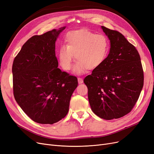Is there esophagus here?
I'll list each match as a JSON object with an SVG mask.
<instances>
[{
  "label": "esophagus",
  "mask_w": 154,
  "mask_h": 154,
  "mask_svg": "<svg viewBox=\"0 0 154 154\" xmlns=\"http://www.w3.org/2000/svg\"><path fill=\"white\" fill-rule=\"evenodd\" d=\"M78 82H79V84H82V83L83 82L82 79V78H80V77H79V78H78Z\"/></svg>",
  "instance_id": "34e87169"
}]
</instances>
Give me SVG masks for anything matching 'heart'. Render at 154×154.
<instances>
[{"label": "heart", "mask_w": 154, "mask_h": 154, "mask_svg": "<svg viewBox=\"0 0 154 154\" xmlns=\"http://www.w3.org/2000/svg\"><path fill=\"white\" fill-rule=\"evenodd\" d=\"M66 45H62L58 51V60L65 71L71 69L72 62L77 60L73 72L82 74L88 68L95 70L99 68L109 56L110 43L103 34L88 29H79L68 32L65 37Z\"/></svg>", "instance_id": "heart-1"}]
</instances>
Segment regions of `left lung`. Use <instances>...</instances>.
<instances>
[{
  "mask_svg": "<svg viewBox=\"0 0 154 154\" xmlns=\"http://www.w3.org/2000/svg\"><path fill=\"white\" fill-rule=\"evenodd\" d=\"M110 40L106 60L85 77L92 111L105 120L121 118L135 105L143 86V71L140 54L122 33L103 26Z\"/></svg>",
  "mask_w": 154,
  "mask_h": 154,
  "instance_id": "obj_1",
  "label": "left lung"
}]
</instances>
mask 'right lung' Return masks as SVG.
I'll return each mask as SVG.
<instances>
[{
  "instance_id": "right-lung-1",
  "label": "right lung",
  "mask_w": 154,
  "mask_h": 154,
  "mask_svg": "<svg viewBox=\"0 0 154 154\" xmlns=\"http://www.w3.org/2000/svg\"><path fill=\"white\" fill-rule=\"evenodd\" d=\"M65 28L32 37L13 61L14 98L26 114L39 124H53L64 118L78 85L76 77L58 68L55 42Z\"/></svg>"
}]
</instances>
